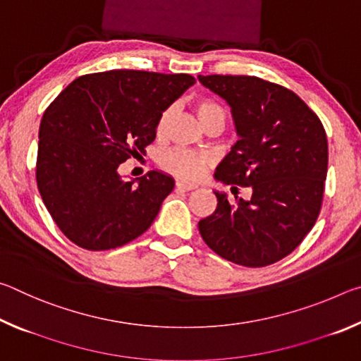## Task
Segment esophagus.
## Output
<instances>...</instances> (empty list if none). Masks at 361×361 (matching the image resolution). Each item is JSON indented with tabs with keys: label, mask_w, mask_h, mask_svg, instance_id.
Here are the masks:
<instances>
[{
	"label": "esophagus",
	"mask_w": 361,
	"mask_h": 361,
	"mask_svg": "<svg viewBox=\"0 0 361 361\" xmlns=\"http://www.w3.org/2000/svg\"><path fill=\"white\" fill-rule=\"evenodd\" d=\"M176 189H181V191H192V189H195V185H192V183H188L185 180H176Z\"/></svg>",
	"instance_id": "1"
}]
</instances>
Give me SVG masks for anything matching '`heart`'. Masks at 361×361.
<instances>
[{
  "mask_svg": "<svg viewBox=\"0 0 361 361\" xmlns=\"http://www.w3.org/2000/svg\"><path fill=\"white\" fill-rule=\"evenodd\" d=\"M195 113H197L200 124L204 127L212 124V122H219L224 127L226 118H228L226 116V109L218 102L212 99H200L195 102ZM170 114H172V109H166V111H162V114L159 116L156 124L157 135H162L166 132ZM209 164V156L183 148L169 149L161 156V167L166 172L180 176L183 180H197Z\"/></svg>",
  "mask_w": 361,
  "mask_h": 361,
  "instance_id": "heart-1",
  "label": "heart"
}]
</instances>
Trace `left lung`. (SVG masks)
Returning a JSON list of instances; mask_svg holds the SVG:
<instances>
[{
    "instance_id": "8db88e82",
    "label": "left lung",
    "mask_w": 361,
    "mask_h": 361,
    "mask_svg": "<svg viewBox=\"0 0 361 361\" xmlns=\"http://www.w3.org/2000/svg\"><path fill=\"white\" fill-rule=\"evenodd\" d=\"M229 103L240 140L216 167L215 178L252 189L229 204L215 192L216 210L199 221L213 252L235 264L262 267L288 256L319 218L328 170L322 121L293 90L256 76L199 75Z\"/></svg>"
}]
</instances>
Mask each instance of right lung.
I'll use <instances>...</instances> for the list:
<instances>
[{
	"label": "right lung",
	"instance_id": "add662e5",
	"mask_svg": "<svg viewBox=\"0 0 361 361\" xmlns=\"http://www.w3.org/2000/svg\"><path fill=\"white\" fill-rule=\"evenodd\" d=\"M194 82L186 73H92L66 85L46 108L36 183L66 239L102 252L149 228L173 191V178L151 170L133 185L118 167L154 142L159 116Z\"/></svg>",
	"mask_w": 361,
	"mask_h": 361
}]
</instances>
